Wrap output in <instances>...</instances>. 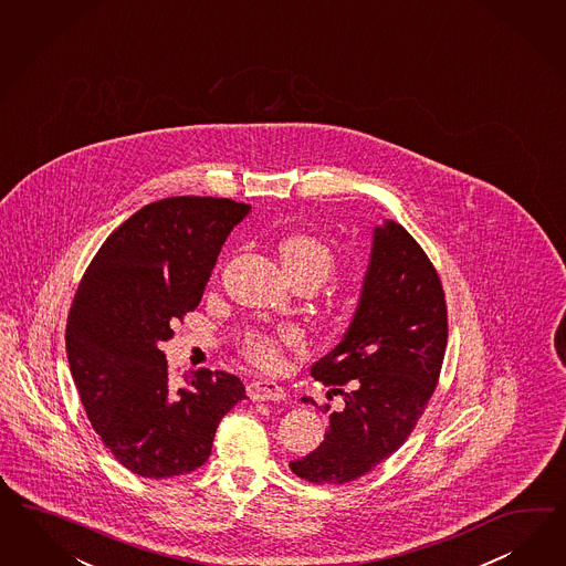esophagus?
Here are the masks:
<instances>
[{
    "mask_svg": "<svg viewBox=\"0 0 566 566\" xmlns=\"http://www.w3.org/2000/svg\"><path fill=\"white\" fill-rule=\"evenodd\" d=\"M248 395L250 399L254 401H283L285 399V390L283 387H279L273 380H266V378H259V380H252L248 385Z\"/></svg>",
    "mask_w": 566,
    "mask_h": 566,
    "instance_id": "esophagus-1",
    "label": "esophagus"
}]
</instances>
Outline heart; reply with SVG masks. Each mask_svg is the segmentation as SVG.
Here are the masks:
<instances>
[{
	"mask_svg": "<svg viewBox=\"0 0 566 566\" xmlns=\"http://www.w3.org/2000/svg\"><path fill=\"white\" fill-rule=\"evenodd\" d=\"M279 259L293 281H310L321 287L335 271V256L326 243L310 233H291L279 245ZM300 340L293 328L281 331H252L245 335L243 347L248 357L262 368H275L281 361V352Z\"/></svg>",
	"mask_w": 566,
	"mask_h": 566,
	"instance_id": "heart-1",
	"label": "heart"
}]
</instances>
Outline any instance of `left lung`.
Listing matches in <instances>:
<instances>
[{"label":"left lung","instance_id":"8db88e82","mask_svg":"<svg viewBox=\"0 0 566 566\" xmlns=\"http://www.w3.org/2000/svg\"><path fill=\"white\" fill-rule=\"evenodd\" d=\"M447 335L444 291L420 243L390 219L374 227L354 318L312 366L343 407L331 411L321 447L291 461V471L312 484H345L388 459L437 388Z\"/></svg>","mask_w":566,"mask_h":566}]
</instances>
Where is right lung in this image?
Returning a JSON list of instances; mask_svg holds the SVG:
<instances>
[{
    "label": "right lung",
    "instance_id": "right-lung-1",
    "mask_svg": "<svg viewBox=\"0 0 566 566\" xmlns=\"http://www.w3.org/2000/svg\"><path fill=\"white\" fill-rule=\"evenodd\" d=\"M250 205L178 196L146 205L105 240L82 276L65 349L86 416L115 459L143 478H171L209 459L217 426L245 399L223 370L167 376L161 340L192 312L231 229Z\"/></svg>",
    "mask_w": 566,
    "mask_h": 566
}]
</instances>
